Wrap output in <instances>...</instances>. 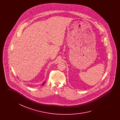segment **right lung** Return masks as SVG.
<instances>
[{"label":"right lung","mask_w":120,"mask_h":120,"mask_svg":"<svg viewBox=\"0 0 120 120\" xmlns=\"http://www.w3.org/2000/svg\"><path fill=\"white\" fill-rule=\"evenodd\" d=\"M44 84H45V82H44V84H43V85H44Z\"/></svg>","instance_id":"add662e5"}]
</instances>
